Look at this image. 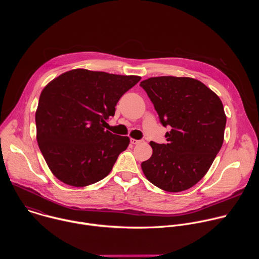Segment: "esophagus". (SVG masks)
Segmentation results:
<instances>
[{
  "instance_id": "34e87169",
  "label": "esophagus",
  "mask_w": 259,
  "mask_h": 259,
  "mask_svg": "<svg viewBox=\"0 0 259 259\" xmlns=\"http://www.w3.org/2000/svg\"><path fill=\"white\" fill-rule=\"evenodd\" d=\"M130 141H131L132 144H139V143L142 142V140H138V139H134V138H131Z\"/></svg>"
}]
</instances>
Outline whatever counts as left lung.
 Returning a JSON list of instances; mask_svg holds the SVG:
<instances>
[{
    "mask_svg": "<svg viewBox=\"0 0 259 259\" xmlns=\"http://www.w3.org/2000/svg\"><path fill=\"white\" fill-rule=\"evenodd\" d=\"M163 126L167 143L151 141L152 157L141 163L143 174L159 189H191L208 172L224 143L227 116L220 98L189 77H154L140 82Z\"/></svg>",
    "mask_w": 259,
    "mask_h": 259,
    "instance_id": "obj_1",
    "label": "left lung"
}]
</instances>
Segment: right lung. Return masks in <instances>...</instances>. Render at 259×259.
Masks as SVG:
<instances>
[{
	"mask_svg": "<svg viewBox=\"0 0 259 259\" xmlns=\"http://www.w3.org/2000/svg\"><path fill=\"white\" fill-rule=\"evenodd\" d=\"M140 79L76 68L47 84L35 112L36 141L57 179L83 188L112 171L130 139L105 130L106 120Z\"/></svg>",
	"mask_w": 259,
	"mask_h": 259,
	"instance_id": "add662e5",
	"label": "right lung"
}]
</instances>
